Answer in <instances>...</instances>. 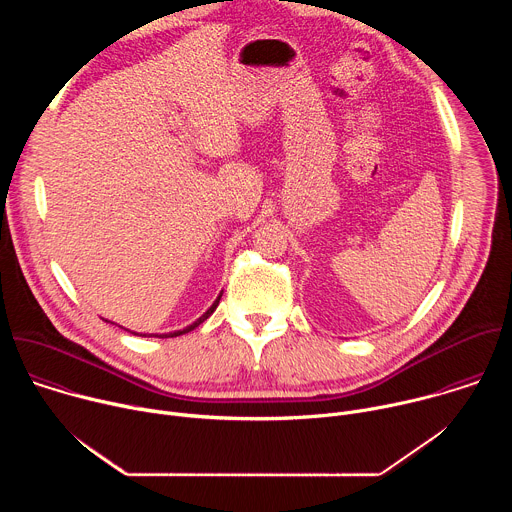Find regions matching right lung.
Here are the masks:
<instances>
[{
	"label": "right lung",
	"instance_id": "right-lung-1",
	"mask_svg": "<svg viewBox=\"0 0 512 512\" xmlns=\"http://www.w3.org/2000/svg\"><path fill=\"white\" fill-rule=\"evenodd\" d=\"M218 302H221V296H218V298H216V302H214V304H212V306H210V308H208V310H206V312H204V314H202V316H200V318H198V320H196V322H194V324H190V326H186V328H184V330H178V332H172V334H168V336H170V338H174V336H180V334H186V332H190V330H194V328H196V326H200V324H202V322H204V320H206V318H208V316H210V314H212V312H214V310H216V306H218Z\"/></svg>",
	"mask_w": 512,
	"mask_h": 512
}]
</instances>
